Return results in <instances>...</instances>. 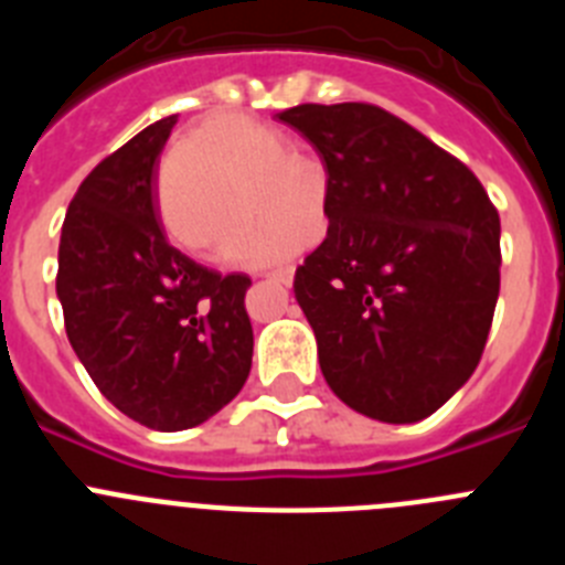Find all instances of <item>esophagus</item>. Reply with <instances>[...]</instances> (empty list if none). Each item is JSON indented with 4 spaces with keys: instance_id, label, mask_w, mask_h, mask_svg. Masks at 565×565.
<instances>
[{
    "instance_id": "obj_1",
    "label": "esophagus",
    "mask_w": 565,
    "mask_h": 565,
    "mask_svg": "<svg viewBox=\"0 0 565 565\" xmlns=\"http://www.w3.org/2000/svg\"><path fill=\"white\" fill-rule=\"evenodd\" d=\"M266 277L274 279V282H279V286H291V282H294V266L274 268V271H268Z\"/></svg>"
}]
</instances>
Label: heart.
<instances>
[{
	"label": "heart",
	"mask_w": 565,
	"mask_h": 565,
	"mask_svg": "<svg viewBox=\"0 0 565 565\" xmlns=\"http://www.w3.org/2000/svg\"><path fill=\"white\" fill-rule=\"evenodd\" d=\"M282 135L221 115L201 124L174 147L161 172V217L172 239L198 257H212L257 217L252 192L271 221L252 239L232 246L254 263L286 259L306 248L322 214L326 181L306 161H288Z\"/></svg>",
	"instance_id": "heart-1"
}]
</instances>
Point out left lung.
<instances>
[{
  "instance_id": "left-lung-1",
  "label": "left lung",
  "mask_w": 565,
  "mask_h": 565,
  "mask_svg": "<svg viewBox=\"0 0 565 565\" xmlns=\"http://www.w3.org/2000/svg\"><path fill=\"white\" fill-rule=\"evenodd\" d=\"M277 118L328 174V237L294 274L319 367L376 422L433 416L481 362L501 291V217L458 158L376 104Z\"/></svg>"
}]
</instances>
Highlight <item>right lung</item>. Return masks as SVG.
<instances>
[{
    "instance_id": "add662e5",
    "label": "right lung",
    "mask_w": 565,
    "mask_h": 565,
    "mask_svg": "<svg viewBox=\"0 0 565 565\" xmlns=\"http://www.w3.org/2000/svg\"><path fill=\"white\" fill-rule=\"evenodd\" d=\"M178 115L107 154L70 201L56 294L89 379L149 430L198 427L252 371L246 274H217L169 246L158 214V158Z\"/></svg>"
}]
</instances>
